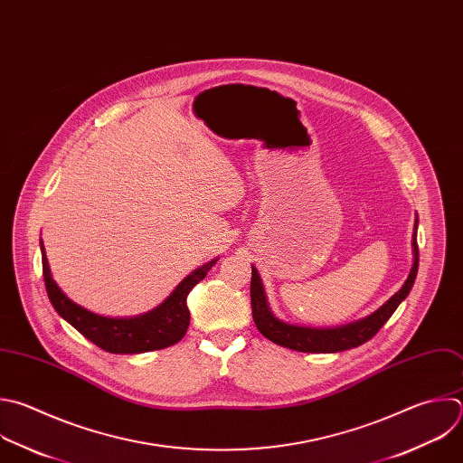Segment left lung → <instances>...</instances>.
<instances>
[{
	"label": "left lung",
	"instance_id": "left-lung-1",
	"mask_svg": "<svg viewBox=\"0 0 463 463\" xmlns=\"http://www.w3.org/2000/svg\"><path fill=\"white\" fill-rule=\"evenodd\" d=\"M416 229H418V218H416V225H414V234H412L414 263H412V269H411L403 287L371 317H367L360 322L344 326V327H336V329H311V327L288 326V324L278 320L269 309L260 274L252 267L250 305H252V318H254L258 331L265 338H269L272 344H278L281 347L299 351V353H338V351H347V349H353V347H358V345L369 342L383 327V324L392 317V313L398 309V305L407 298V294L412 288V283H414L416 272H418Z\"/></svg>",
	"mask_w": 463,
	"mask_h": 463
}]
</instances>
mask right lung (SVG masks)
<instances>
[{"mask_svg":"<svg viewBox=\"0 0 463 463\" xmlns=\"http://www.w3.org/2000/svg\"><path fill=\"white\" fill-rule=\"evenodd\" d=\"M216 260L189 274L176 287V290L154 311L136 318H105L83 309V307H80L63 294V290L51 276L49 261L42 243L45 287L56 313L94 345L112 354H137L165 349L178 344L185 336L191 322L187 296L193 287L207 276L209 269L216 263Z\"/></svg>","mask_w":463,"mask_h":463,"instance_id":"right-lung-1","label":"right lung"}]
</instances>
